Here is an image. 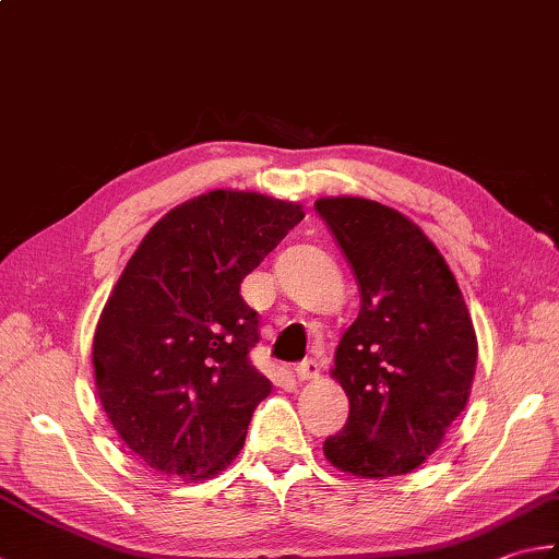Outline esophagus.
Here are the masks:
<instances>
[{"label":"esophagus","mask_w":559,"mask_h":559,"mask_svg":"<svg viewBox=\"0 0 559 559\" xmlns=\"http://www.w3.org/2000/svg\"><path fill=\"white\" fill-rule=\"evenodd\" d=\"M294 374H297L299 382H311V379H319L321 374V367L316 360H304L297 365V370H294Z\"/></svg>","instance_id":"esophagus-1"}]
</instances>
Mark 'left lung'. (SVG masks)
I'll list each match as a JSON object with an SVG mask.
<instances>
[{"label": "left lung", "mask_w": 559, "mask_h": 559, "mask_svg": "<svg viewBox=\"0 0 559 559\" xmlns=\"http://www.w3.org/2000/svg\"><path fill=\"white\" fill-rule=\"evenodd\" d=\"M360 282V313L331 377L350 414L323 443L335 469L362 479L414 472L467 406L477 333L445 258L414 221L362 197L316 199Z\"/></svg>", "instance_id": "obj_1"}]
</instances>
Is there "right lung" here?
Masks as SVG:
<instances>
[{"label":"right lung","instance_id":"obj_1","mask_svg":"<svg viewBox=\"0 0 559 559\" xmlns=\"http://www.w3.org/2000/svg\"><path fill=\"white\" fill-rule=\"evenodd\" d=\"M301 218L299 202L212 189L170 209L126 262L94 331V386L151 469L204 481L238 457L272 392L248 360L260 321L240 282Z\"/></svg>","mask_w":559,"mask_h":559}]
</instances>
